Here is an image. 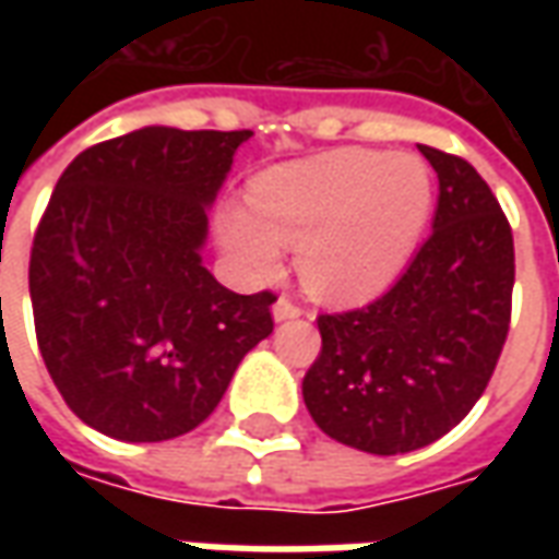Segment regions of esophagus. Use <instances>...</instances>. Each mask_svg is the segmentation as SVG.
I'll return each instance as SVG.
<instances>
[{
	"label": "esophagus",
	"instance_id": "1",
	"mask_svg": "<svg viewBox=\"0 0 559 559\" xmlns=\"http://www.w3.org/2000/svg\"><path fill=\"white\" fill-rule=\"evenodd\" d=\"M302 314H305L302 308L293 302V299H287V296H281L278 302L272 305V317H275L278 323H284V320H296V317H302Z\"/></svg>",
	"mask_w": 559,
	"mask_h": 559
}]
</instances>
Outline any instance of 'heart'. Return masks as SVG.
I'll list each match as a JSON object with an SVG mask.
<instances>
[{
    "mask_svg": "<svg viewBox=\"0 0 559 559\" xmlns=\"http://www.w3.org/2000/svg\"><path fill=\"white\" fill-rule=\"evenodd\" d=\"M248 209L218 218L224 251L251 278H272L284 245L323 302H362L411 263L431 218V173L413 155L332 148L260 173Z\"/></svg>",
    "mask_w": 559,
    "mask_h": 559,
    "instance_id": "obj_1",
    "label": "heart"
}]
</instances>
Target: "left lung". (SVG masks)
I'll return each instance as SVG.
<instances>
[{
	"label": "left lung",
	"mask_w": 559,
	"mask_h": 559,
	"mask_svg": "<svg viewBox=\"0 0 559 559\" xmlns=\"http://www.w3.org/2000/svg\"><path fill=\"white\" fill-rule=\"evenodd\" d=\"M440 179L433 230L392 290L320 314V356L302 380L317 428L371 455L440 440L491 380L512 317L515 245L503 209L457 155L419 146Z\"/></svg>",
	"instance_id": "8db88e82"
}]
</instances>
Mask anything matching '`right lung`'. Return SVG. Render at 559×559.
I'll use <instances>...</instances> for the list:
<instances>
[{"label": "right lung", "mask_w": 559, "mask_h": 559, "mask_svg": "<svg viewBox=\"0 0 559 559\" xmlns=\"http://www.w3.org/2000/svg\"><path fill=\"white\" fill-rule=\"evenodd\" d=\"M248 138L148 126L59 176L32 242V314L56 389L95 431L126 443L194 431L272 335L275 293L227 290L200 257L206 209Z\"/></svg>", "instance_id": "obj_1"}]
</instances>
